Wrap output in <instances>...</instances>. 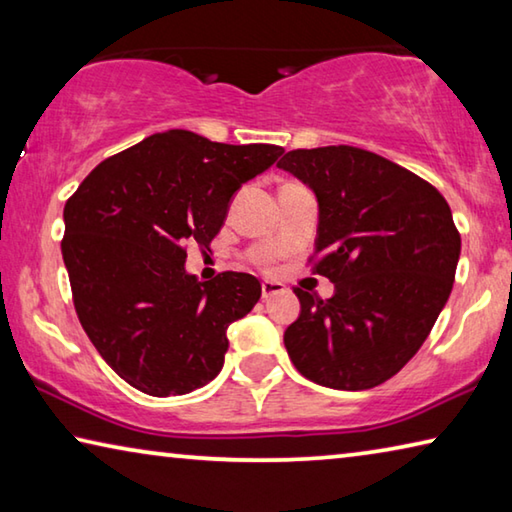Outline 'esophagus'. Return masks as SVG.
<instances>
[{
    "instance_id": "esophagus-1",
    "label": "esophagus",
    "mask_w": 512,
    "mask_h": 512,
    "mask_svg": "<svg viewBox=\"0 0 512 512\" xmlns=\"http://www.w3.org/2000/svg\"><path fill=\"white\" fill-rule=\"evenodd\" d=\"M284 291V284L282 282H275V280H264L262 282V296L264 298H271L275 293H282Z\"/></svg>"
}]
</instances>
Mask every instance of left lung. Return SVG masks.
<instances>
[{
  "mask_svg": "<svg viewBox=\"0 0 512 512\" xmlns=\"http://www.w3.org/2000/svg\"><path fill=\"white\" fill-rule=\"evenodd\" d=\"M277 167L318 198L311 271L334 296L293 289L300 316L284 345L300 375L366 391L400 372L454 287L461 235L436 187L357 146L289 151Z\"/></svg>",
  "mask_w": 512,
  "mask_h": 512,
  "instance_id": "8db88e82",
  "label": "left lung"
}]
</instances>
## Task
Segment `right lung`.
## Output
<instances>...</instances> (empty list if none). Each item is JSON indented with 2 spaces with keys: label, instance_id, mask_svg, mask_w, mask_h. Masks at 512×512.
I'll return each instance as SVG.
<instances>
[{
  "label": "right lung",
  "instance_id": "add662e5",
  "mask_svg": "<svg viewBox=\"0 0 512 512\" xmlns=\"http://www.w3.org/2000/svg\"><path fill=\"white\" fill-rule=\"evenodd\" d=\"M284 153L167 131L103 160L65 203L60 241L74 309L117 375L153 397L185 395L223 368L228 325L262 296L248 273H185L210 248L230 198Z\"/></svg>",
  "mask_w": 512,
  "mask_h": 512
}]
</instances>
